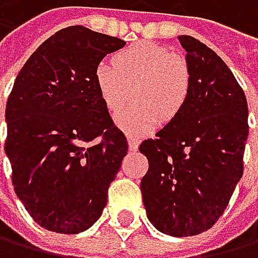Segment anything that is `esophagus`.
Here are the masks:
<instances>
[{
  "instance_id": "1",
  "label": "esophagus",
  "mask_w": 258,
  "mask_h": 258,
  "mask_svg": "<svg viewBox=\"0 0 258 258\" xmlns=\"http://www.w3.org/2000/svg\"><path fill=\"white\" fill-rule=\"evenodd\" d=\"M138 146H140V140L133 135H128V147H130V151H138Z\"/></svg>"
}]
</instances>
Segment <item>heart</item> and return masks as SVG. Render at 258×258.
Here are the masks:
<instances>
[{
    "label": "heart",
    "mask_w": 258,
    "mask_h": 258,
    "mask_svg": "<svg viewBox=\"0 0 258 258\" xmlns=\"http://www.w3.org/2000/svg\"><path fill=\"white\" fill-rule=\"evenodd\" d=\"M95 82L112 114L123 111L135 90L138 104L118 117L126 132H144L160 120H171L184 109L190 92L187 63L163 45L140 42L114 55V64L101 61Z\"/></svg>",
    "instance_id": "obj_1"
}]
</instances>
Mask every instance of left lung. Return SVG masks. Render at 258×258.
<instances>
[{"label": "left lung", "mask_w": 258, "mask_h": 258, "mask_svg": "<svg viewBox=\"0 0 258 258\" xmlns=\"http://www.w3.org/2000/svg\"><path fill=\"white\" fill-rule=\"evenodd\" d=\"M179 42L190 92L184 109L140 146L149 160L141 194L158 231L192 236L217 222L243 176L247 100L214 50L192 36H179Z\"/></svg>", "instance_id": "1"}]
</instances>
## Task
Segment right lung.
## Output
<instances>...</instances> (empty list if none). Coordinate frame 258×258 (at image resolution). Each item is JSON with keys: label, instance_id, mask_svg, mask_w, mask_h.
Returning a JSON list of instances; mask_svg holds the SVG:
<instances>
[{"label": "right lung", "instance_id": "obj_1", "mask_svg": "<svg viewBox=\"0 0 258 258\" xmlns=\"http://www.w3.org/2000/svg\"><path fill=\"white\" fill-rule=\"evenodd\" d=\"M125 41L81 25L56 31L27 60L6 104L12 185L41 227L76 235L100 219L128 152L95 70Z\"/></svg>", "mask_w": 258, "mask_h": 258}]
</instances>
